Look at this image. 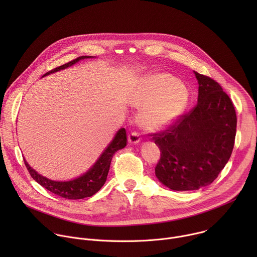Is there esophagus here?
<instances>
[{"label": "esophagus", "mask_w": 257, "mask_h": 257, "mask_svg": "<svg viewBox=\"0 0 257 257\" xmlns=\"http://www.w3.org/2000/svg\"><path fill=\"white\" fill-rule=\"evenodd\" d=\"M140 135L137 132H132L129 136H128V141L129 143H138L140 141Z\"/></svg>", "instance_id": "34e87169"}]
</instances>
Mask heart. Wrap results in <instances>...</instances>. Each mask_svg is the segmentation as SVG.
<instances>
[{"label": "heart", "instance_id": "heart-1", "mask_svg": "<svg viewBox=\"0 0 257 257\" xmlns=\"http://www.w3.org/2000/svg\"><path fill=\"white\" fill-rule=\"evenodd\" d=\"M189 90L167 74L145 78L132 96V105L141 108L138 122L146 130H159L176 121L185 111Z\"/></svg>", "mask_w": 257, "mask_h": 257}]
</instances>
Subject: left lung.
Listing matches in <instances>:
<instances>
[{
  "label": "left lung",
  "mask_w": 257,
  "mask_h": 257,
  "mask_svg": "<svg viewBox=\"0 0 257 257\" xmlns=\"http://www.w3.org/2000/svg\"><path fill=\"white\" fill-rule=\"evenodd\" d=\"M198 81L197 104L162 132L153 134L161 150L156 176L176 191L197 190L217 178L235 143L237 116L222 86L194 72Z\"/></svg>",
  "instance_id": "left-lung-1"
}]
</instances>
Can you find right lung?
Here are the masks:
<instances>
[{"instance_id":"add662e5","label":"right lung","mask_w":257,"mask_h":257,"mask_svg":"<svg viewBox=\"0 0 257 257\" xmlns=\"http://www.w3.org/2000/svg\"><path fill=\"white\" fill-rule=\"evenodd\" d=\"M92 58L91 56H81L76 58L69 63H66L60 67H57L49 72H47L44 76H47L49 74H52L54 72L63 70L65 68H68L75 63L79 62L82 59H88ZM127 144V134L126 130L124 128H121L117 134L115 135L112 142L107 145V148L104 150V152L101 154L99 159L96 161V163L90 168L85 174L82 176L71 180V181H54L50 180L42 175H40L38 172H35L24 160V164L26 166V169L28 170L30 176L42 185L47 190L51 191L52 193L61 196L63 198L67 199H81L85 197H90L93 194H95L104 184V182L107 177V173L109 170V166H111V161L113 156L116 152L119 150L124 149Z\"/></svg>"}]
</instances>
